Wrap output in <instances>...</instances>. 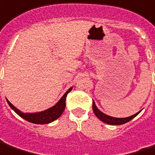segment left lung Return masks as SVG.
<instances>
[{"mask_svg": "<svg viewBox=\"0 0 155 155\" xmlns=\"http://www.w3.org/2000/svg\"><path fill=\"white\" fill-rule=\"evenodd\" d=\"M93 110L94 112L95 116H97L100 120H102L103 122L109 125L125 124V123L130 121L132 119H133L135 116H137L141 111L140 110V111H138L137 113H136V114H134V115H133V116H128V117H125V118H116V117H113V116H108V115L104 114V113H103L102 111H100V110L97 108V106H96V104L94 100H93Z\"/></svg>", "mask_w": 155, "mask_h": 155, "instance_id": "1", "label": "left lung"}]
</instances>
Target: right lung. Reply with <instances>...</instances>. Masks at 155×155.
I'll list each match as a JSON object with an SVG mask.
<instances>
[{"mask_svg": "<svg viewBox=\"0 0 155 155\" xmlns=\"http://www.w3.org/2000/svg\"><path fill=\"white\" fill-rule=\"evenodd\" d=\"M72 89V87L69 88L64 95L60 99V100L51 108L47 109L45 110L40 112H35V113H24L19 110L18 109L16 108L13 104L10 103V101L6 99V101L9 104L11 108L19 116H21L24 120H28L29 122L35 123V124H48L52 121L56 120L61 116L63 113L65 107H66V98H67V94Z\"/></svg>", "mask_w": 155, "mask_h": 155, "instance_id": "obj_1", "label": "right lung"}]
</instances>
